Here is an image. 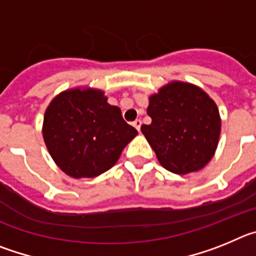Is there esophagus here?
Returning <instances> with one entry per match:
<instances>
[{
    "instance_id": "esophagus-1",
    "label": "esophagus",
    "mask_w": 256,
    "mask_h": 256,
    "mask_svg": "<svg viewBox=\"0 0 256 256\" xmlns=\"http://www.w3.org/2000/svg\"><path fill=\"white\" fill-rule=\"evenodd\" d=\"M141 126H142L141 119H136V120L133 122V126H134V128H136V130H141Z\"/></svg>"
}]
</instances>
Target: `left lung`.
Here are the masks:
<instances>
[{
  "mask_svg": "<svg viewBox=\"0 0 256 256\" xmlns=\"http://www.w3.org/2000/svg\"><path fill=\"white\" fill-rule=\"evenodd\" d=\"M148 114L151 123L141 130L166 170L187 174L210 162L218 146L220 116L201 88L169 83L150 97Z\"/></svg>",
  "mask_w": 256,
  "mask_h": 256,
  "instance_id": "8db88e82",
  "label": "left lung"
}]
</instances>
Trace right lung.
Returning <instances> with one entry per match:
<instances>
[{"label":"right lung","instance_id":"obj_1","mask_svg":"<svg viewBox=\"0 0 256 256\" xmlns=\"http://www.w3.org/2000/svg\"><path fill=\"white\" fill-rule=\"evenodd\" d=\"M137 133L97 90L62 92L44 112V144L58 168L73 178L108 170Z\"/></svg>","mask_w":256,"mask_h":256}]
</instances>
